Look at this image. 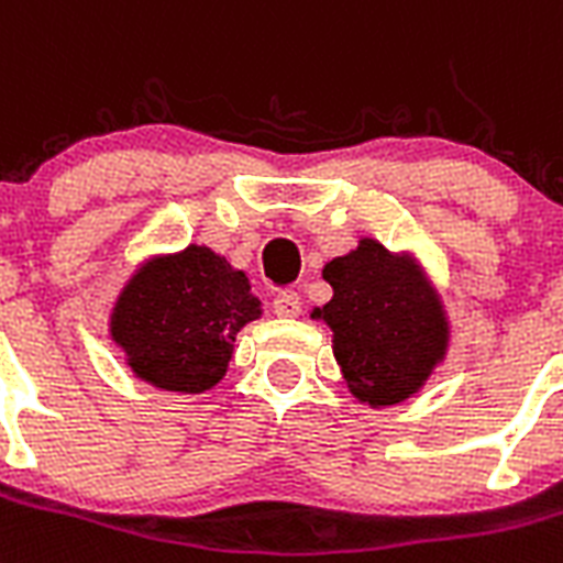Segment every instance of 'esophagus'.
I'll list each match as a JSON object with an SVG mask.
<instances>
[{"label":"esophagus","mask_w":563,"mask_h":563,"mask_svg":"<svg viewBox=\"0 0 563 563\" xmlns=\"http://www.w3.org/2000/svg\"><path fill=\"white\" fill-rule=\"evenodd\" d=\"M300 311L302 302L297 291H280L275 297V314L283 317V320H295V317H300Z\"/></svg>","instance_id":"obj_1"}]
</instances>
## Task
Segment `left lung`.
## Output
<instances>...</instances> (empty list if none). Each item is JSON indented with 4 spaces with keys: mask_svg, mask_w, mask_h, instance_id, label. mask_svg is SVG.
<instances>
[{
    "mask_svg": "<svg viewBox=\"0 0 563 563\" xmlns=\"http://www.w3.org/2000/svg\"><path fill=\"white\" fill-rule=\"evenodd\" d=\"M334 288L311 311L331 329V349L351 397L390 408L424 388L451 351L442 295L410 252H390L374 238L322 266Z\"/></svg>",
    "mask_w": 563,
    "mask_h": 563,
    "instance_id": "8db88e82",
    "label": "left lung"
}]
</instances>
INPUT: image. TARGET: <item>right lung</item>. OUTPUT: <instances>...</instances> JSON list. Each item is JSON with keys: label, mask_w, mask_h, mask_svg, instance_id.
I'll return each mask as SVG.
<instances>
[{"label": "right lung", "mask_w": 563, "mask_h": 563, "mask_svg": "<svg viewBox=\"0 0 563 563\" xmlns=\"http://www.w3.org/2000/svg\"><path fill=\"white\" fill-rule=\"evenodd\" d=\"M261 317L263 302L246 272L189 243L133 268L107 331L135 379L173 394H203L227 376L241 329Z\"/></svg>", "instance_id": "right-lung-1"}]
</instances>
